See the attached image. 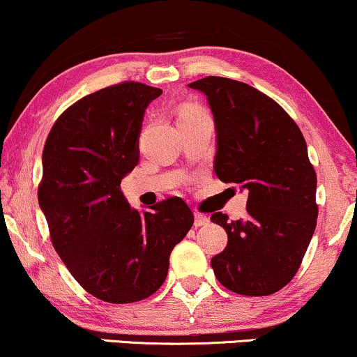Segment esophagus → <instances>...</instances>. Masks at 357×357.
<instances>
[{"mask_svg": "<svg viewBox=\"0 0 357 357\" xmlns=\"http://www.w3.org/2000/svg\"><path fill=\"white\" fill-rule=\"evenodd\" d=\"M207 224H209V218H207V215L199 214V212L194 214V225H196V227H202V225H207Z\"/></svg>", "mask_w": 357, "mask_h": 357, "instance_id": "34e87169", "label": "esophagus"}]
</instances>
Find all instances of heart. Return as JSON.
<instances>
[{
    "instance_id": "1",
    "label": "heart",
    "mask_w": 357,
    "mask_h": 357,
    "mask_svg": "<svg viewBox=\"0 0 357 357\" xmlns=\"http://www.w3.org/2000/svg\"><path fill=\"white\" fill-rule=\"evenodd\" d=\"M191 114H201V110H199V108H196V107H186V108H183V112L179 114V116L191 115Z\"/></svg>"
}]
</instances>
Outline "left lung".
I'll return each mask as SVG.
<instances>
[{"label": "left lung", "instance_id": "obj_1", "mask_svg": "<svg viewBox=\"0 0 357 357\" xmlns=\"http://www.w3.org/2000/svg\"><path fill=\"white\" fill-rule=\"evenodd\" d=\"M188 87L204 93L214 116L215 174L249 191L243 219L211 215L227 232L212 268L238 295H272L298 272L317 227V173L303 135L277 102L250 85L211 75Z\"/></svg>", "mask_w": 357, "mask_h": 357}]
</instances>
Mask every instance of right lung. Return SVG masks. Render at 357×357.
Wrapping results in <instances>:
<instances>
[{
	"mask_svg": "<svg viewBox=\"0 0 357 357\" xmlns=\"http://www.w3.org/2000/svg\"><path fill=\"white\" fill-rule=\"evenodd\" d=\"M161 93L139 82L97 90L59 116L44 145L38 199L52 245L80 287L107 303L153 295L194 222L181 197L139 212L120 189L139 161L146 108Z\"/></svg>",
	"mask_w": 357,
	"mask_h": 357,
	"instance_id": "add662e5",
	"label": "right lung"
}]
</instances>
